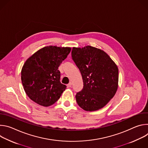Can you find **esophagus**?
<instances>
[{"instance_id": "34e87169", "label": "esophagus", "mask_w": 148, "mask_h": 148, "mask_svg": "<svg viewBox=\"0 0 148 148\" xmlns=\"http://www.w3.org/2000/svg\"><path fill=\"white\" fill-rule=\"evenodd\" d=\"M71 86H72V83L71 82H69L67 85V87H68V88H70L71 87Z\"/></svg>"}]
</instances>
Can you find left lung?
Segmentation results:
<instances>
[{
    "mask_svg": "<svg viewBox=\"0 0 148 148\" xmlns=\"http://www.w3.org/2000/svg\"><path fill=\"white\" fill-rule=\"evenodd\" d=\"M72 59L80 71L84 87L77 93L79 106L95 111L106 105L115 95L118 84V69L103 51L90 46L73 47Z\"/></svg>",
    "mask_w": 148,
    "mask_h": 148,
    "instance_id": "left-lung-1",
    "label": "left lung"
}]
</instances>
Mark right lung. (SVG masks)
Segmentation results:
<instances>
[{"label":"right lung","mask_w":148,"mask_h":148,"mask_svg":"<svg viewBox=\"0 0 148 148\" xmlns=\"http://www.w3.org/2000/svg\"><path fill=\"white\" fill-rule=\"evenodd\" d=\"M71 51L70 47L47 46L29 57L21 71V79L27 96L43 107L54 104L67 86L61 83V63Z\"/></svg>","instance_id":"add662e5"}]
</instances>
